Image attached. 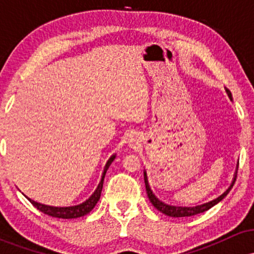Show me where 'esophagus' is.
I'll return each instance as SVG.
<instances>
[{
    "label": "esophagus",
    "mask_w": 254,
    "mask_h": 254,
    "mask_svg": "<svg viewBox=\"0 0 254 254\" xmlns=\"http://www.w3.org/2000/svg\"><path fill=\"white\" fill-rule=\"evenodd\" d=\"M137 144H138V142H137L135 138H131L130 139V145H131V147H136Z\"/></svg>",
    "instance_id": "34e87169"
}]
</instances>
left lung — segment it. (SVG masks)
<instances>
[{
    "label": "left lung",
    "mask_w": 254,
    "mask_h": 254,
    "mask_svg": "<svg viewBox=\"0 0 254 254\" xmlns=\"http://www.w3.org/2000/svg\"><path fill=\"white\" fill-rule=\"evenodd\" d=\"M226 92H227V94H228V97H229L230 100H233V99H232V93H230V90L226 88ZM238 166H239V162H238ZM237 173H238V167H237V171H235V173H234V177H233L232 184H230L229 188L227 189V190L224 191L223 193L221 194V196H218L217 198H215V199L210 200V202H206V203L199 204V205H196V206H178V205H171V204H167V203L162 202V200H160L159 198H157V197L155 196V194L153 193V191H151L149 183H148L147 172L144 171L145 190H147L148 198H149V200L151 202V204H153V205L155 206L157 210L161 211L162 214L167 215V216H171V217H188V216H193V215L200 214V212H204V211L209 210V209L212 208V206L216 205L217 203H220L221 200H222L223 198L226 197L227 194L229 193V191L232 190L233 185H234L235 180H237Z\"/></svg>",
    "instance_id": "1"
}]
</instances>
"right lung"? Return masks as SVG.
Wrapping results in <instances>:
<instances>
[{
    "label": "right lung",
    "instance_id": "1",
    "mask_svg": "<svg viewBox=\"0 0 254 254\" xmlns=\"http://www.w3.org/2000/svg\"><path fill=\"white\" fill-rule=\"evenodd\" d=\"M115 159H116V154H113V155L111 156L109 160H107L106 165H105V167H104V172H103V176H101L100 183H99L98 188L95 189V191L92 193V196H90L88 199L84 200V202L77 204V205L52 206V205H46V204L38 203V202H36V200L28 198L27 196H26V198H27V199L30 200V202L33 204L34 206H36L38 210L44 212V214L49 215V216L58 217V218H77V217L84 216V215H87L88 212L93 210V208L97 205L98 200L100 199L105 174H106V172H107V170H109L110 165L112 164L113 160H115Z\"/></svg>",
    "mask_w": 254,
    "mask_h": 254
}]
</instances>
